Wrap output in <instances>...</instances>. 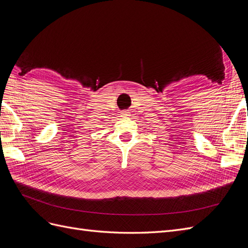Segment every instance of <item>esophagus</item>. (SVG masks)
I'll return each instance as SVG.
<instances>
[{
    "mask_svg": "<svg viewBox=\"0 0 248 248\" xmlns=\"http://www.w3.org/2000/svg\"><path fill=\"white\" fill-rule=\"evenodd\" d=\"M128 116H129V111L123 110V111L121 112V117H123V118H126V117H128Z\"/></svg>",
    "mask_w": 248,
    "mask_h": 248,
    "instance_id": "1",
    "label": "esophagus"
}]
</instances>
